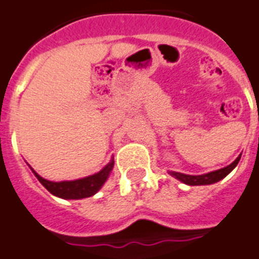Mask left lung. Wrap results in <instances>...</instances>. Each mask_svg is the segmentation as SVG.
<instances>
[{
    "mask_svg": "<svg viewBox=\"0 0 259 259\" xmlns=\"http://www.w3.org/2000/svg\"><path fill=\"white\" fill-rule=\"evenodd\" d=\"M240 159L241 155L233 163H230L229 166L220 168V170L212 171V172L203 174V175H186V174L175 172V171H168V172H170V175L175 177L180 182H183L184 184H188V186H205V184H213L219 180L224 179L238 164Z\"/></svg>",
    "mask_w": 259,
    "mask_h": 259,
    "instance_id": "obj_1",
    "label": "left lung"
}]
</instances>
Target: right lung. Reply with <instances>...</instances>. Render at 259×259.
Returning <instances> with one entry per match:
<instances>
[{
  "mask_svg": "<svg viewBox=\"0 0 259 259\" xmlns=\"http://www.w3.org/2000/svg\"><path fill=\"white\" fill-rule=\"evenodd\" d=\"M113 166H114V160L112 159L100 172L93 174L91 177L82 178V179L66 180V182H50V180L43 179L42 177H39L38 174L32 170V168L31 170L34 172V175L36 177V179L52 195L62 197V199L76 200L93 196L104 186L106 179L109 178V174L113 170Z\"/></svg>",
  "mask_w": 259,
  "mask_h": 259,
  "instance_id": "1",
  "label": "right lung"
}]
</instances>
